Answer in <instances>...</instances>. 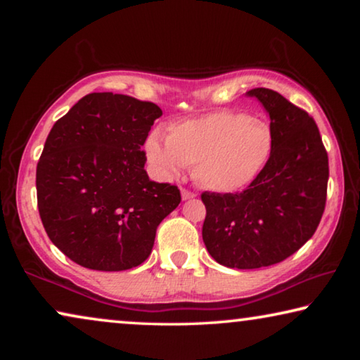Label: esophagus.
<instances>
[{
  "label": "esophagus",
  "instance_id": "esophagus-1",
  "mask_svg": "<svg viewBox=\"0 0 360 360\" xmlns=\"http://www.w3.org/2000/svg\"><path fill=\"white\" fill-rule=\"evenodd\" d=\"M181 195H182V200H191V198L197 197V193H193V192H191V191H186V188H182Z\"/></svg>",
  "mask_w": 360,
  "mask_h": 360
}]
</instances>
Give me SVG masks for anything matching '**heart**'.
I'll return each mask as SVG.
<instances>
[{
    "label": "heart",
    "mask_w": 360,
    "mask_h": 360,
    "mask_svg": "<svg viewBox=\"0 0 360 360\" xmlns=\"http://www.w3.org/2000/svg\"><path fill=\"white\" fill-rule=\"evenodd\" d=\"M273 150L271 125L231 109L173 122L167 129L165 141L157 133L146 141L149 162L165 178L195 165L200 184L224 193L251 186L264 173Z\"/></svg>",
    "instance_id": "b5f03b06"
}]
</instances>
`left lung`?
Segmentation results:
<instances>
[{"mask_svg": "<svg viewBox=\"0 0 360 360\" xmlns=\"http://www.w3.org/2000/svg\"><path fill=\"white\" fill-rule=\"evenodd\" d=\"M275 133V150L243 192H203V241L211 257L240 270L270 266L314 235L326 210L328 157L314 119L270 89H252Z\"/></svg>", "mask_w": 360, "mask_h": 360, "instance_id": "1", "label": "left lung"}]
</instances>
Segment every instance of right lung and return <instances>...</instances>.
<instances>
[{"label": "right lung", "instance_id": "right-lung-1", "mask_svg": "<svg viewBox=\"0 0 360 360\" xmlns=\"http://www.w3.org/2000/svg\"><path fill=\"white\" fill-rule=\"evenodd\" d=\"M155 103L89 94L53 124L36 167V193L51 241L77 265L122 271L141 265L158 224L181 203L178 186L150 181L141 149Z\"/></svg>", "mask_w": 360, "mask_h": 360}]
</instances>
